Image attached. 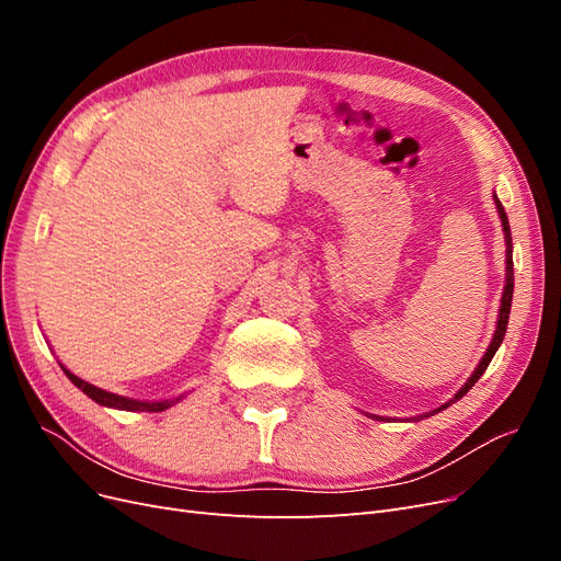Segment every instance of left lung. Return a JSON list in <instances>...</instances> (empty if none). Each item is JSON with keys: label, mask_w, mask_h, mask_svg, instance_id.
I'll list each match as a JSON object with an SVG mask.
<instances>
[{"label": "left lung", "mask_w": 561, "mask_h": 561, "mask_svg": "<svg viewBox=\"0 0 561 561\" xmlns=\"http://www.w3.org/2000/svg\"><path fill=\"white\" fill-rule=\"evenodd\" d=\"M494 201H496V210H499L501 225H503V233H505V287H503V297H501L496 332H494V339H491V344H489V348H486V353H484V358L480 360L478 367H474L470 379H468L461 388L456 390V396H454L449 402H445L443 407H437V410H433V412H428V414H423V416H433V414H437V412L447 410L449 404H454L456 400H461V398L468 393V390H470L474 383H478V379L484 375V369L489 367L491 358H494V353L499 351V346H501V342H503V336H505V330H507V318H511V304H513V290H515V274H513V236H511V225H507V215H505V210H503V206H501V201H499L496 194H494ZM423 416H416V421L423 419ZM371 419H381V421H383V416H377V414H371Z\"/></svg>", "instance_id": "left-lung-1"}]
</instances>
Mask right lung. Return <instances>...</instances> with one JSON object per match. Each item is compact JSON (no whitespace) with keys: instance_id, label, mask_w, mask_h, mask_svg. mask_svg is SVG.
<instances>
[{"instance_id":"right-lung-1","label":"right lung","mask_w":561,"mask_h":561,"mask_svg":"<svg viewBox=\"0 0 561 561\" xmlns=\"http://www.w3.org/2000/svg\"><path fill=\"white\" fill-rule=\"evenodd\" d=\"M62 371L67 375V379H70L79 390H83V393H87L91 400H95L98 404H103V407H114V410H126V412H163V410H168V407H173L175 402L182 400V396L171 398V400H159V402L133 400V398L116 396V393H110V390H103V388H98V386H93L89 381H83L77 375H72V371L67 369V367H62Z\"/></svg>"}]
</instances>
